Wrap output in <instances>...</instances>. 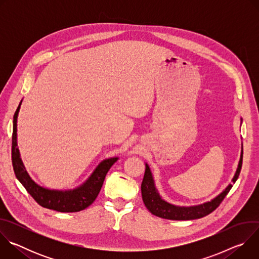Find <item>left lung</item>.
Here are the masks:
<instances>
[{"label": "left lung", "mask_w": 259, "mask_h": 259, "mask_svg": "<svg viewBox=\"0 0 259 259\" xmlns=\"http://www.w3.org/2000/svg\"><path fill=\"white\" fill-rule=\"evenodd\" d=\"M241 124H242V119H241ZM242 162H243V144H242L240 161H239L236 173L232 179V183H230L223 192L215 198H213L212 200L205 202L203 204L193 205V206H178L165 201L160 196L156 188L154 176L149 164L145 163V172H144L143 180L141 183V195H142L143 203L152 214L161 218L171 219V220H191V219L202 218L210 214L212 211H214L219 206V204L223 202V200L226 198L228 193L231 191V189L233 188V184L237 181L240 175Z\"/></svg>", "instance_id": "obj_1"}]
</instances>
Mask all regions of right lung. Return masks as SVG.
Wrapping results in <instances>:
<instances>
[{
    "mask_svg": "<svg viewBox=\"0 0 259 259\" xmlns=\"http://www.w3.org/2000/svg\"><path fill=\"white\" fill-rule=\"evenodd\" d=\"M21 103L22 100L20 101L13 117L12 165L16 178L25 188L27 193L35 200V202L44 208L58 212H79L86 209L95 201L101 190L106 173L110 167L119 160V157H112L101 161L86 181L75 189L64 191L50 190L39 186L27 173L17 146V118Z\"/></svg>",
    "mask_w": 259,
    "mask_h": 259,
    "instance_id": "right-lung-1",
    "label": "right lung"
}]
</instances>
